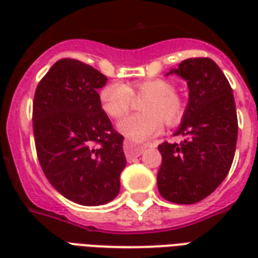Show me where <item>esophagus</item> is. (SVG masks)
<instances>
[{
  "instance_id": "34e87169",
  "label": "esophagus",
  "mask_w": 258,
  "mask_h": 258,
  "mask_svg": "<svg viewBox=\"0 0 258 258\" xmlns=\"http://www.w3.org/2000/svg\"><path fill=\"white\" fill-rule=\"evenodd\" d=\"M145 149V146L141 145H134L133 142L130 141H124V153L128 159H133V157H138L140 155H142V152Z\"/></svg>"
}]
</instances>
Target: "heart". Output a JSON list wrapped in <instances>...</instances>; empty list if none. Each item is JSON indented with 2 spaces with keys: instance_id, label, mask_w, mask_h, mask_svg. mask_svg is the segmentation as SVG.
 <instances>
[{
  "instance_id": "b5f03b06",
  "label": "heart",
  "mask_w": 258,
  "mask_h": 258,
  "mask_svg": "<svg viewBox=\"0 0 258 258\" xmlns=\"http://www.w3.org/2000/svg\"><path fill=\"white\" fill-rule=\"evenodd\" d=\"M141 110L144 113L123 118L117 128L123 135L135 142L149 140L167 125H177L182 120L185 105L175 94L173 83L164 79H146L127 85L113 81L102 87L99 102L102 109L112 118L123 117L134 105V96L143 98Z\"/></svg>"
}]
</instances>
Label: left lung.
<instances>
[{
	"mask_svg": "<svg viewBox=\"0 0 258 258\" xmlns=\"http://www.w3.org/2000/svg\"><path fill=\"white\" fill-rule=\"evenodd\" d=\"M186 80L189 99L174 135L181 144L159 145L162 166L157 188L163 198L192 205L213 194L231 168L238 140V117L232 88L210 58L182 60L167 74Z\"/></svg>",
	"mask_w": 258,
	"mask_h": 258,
	"instance_id": "1",
	"label": "left lung"
}]
</instances>
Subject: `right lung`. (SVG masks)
Instances as JSON below:
<instances>
[{
	"instance_id": "1",
	"label": "right lung",
	"mask_w": 258,
	"mask_h": 258,
	"mask_svg": "<svg viewBox=\"0 0 258 258\" xmlns=\"http://www.w3.org/2000/svg\"><path fill=\"white\" fill-rule=\"evenodd\" d=\"M107 77L76 59H60L37 85L33 131L38 162L59 194L83 206L109 203L125 167L124 137L99 102Z\"/></svg>"
}]
</instances>
